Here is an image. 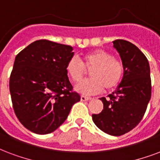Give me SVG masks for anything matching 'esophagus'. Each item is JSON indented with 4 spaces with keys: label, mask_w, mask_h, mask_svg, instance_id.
I'll list each match as a JSON object with an SVG mask.
<instances>
[{
    "label": "esophagus",
    "mask_w": 160,
    "mask_h": 160,
    "mask_svg": "<svg viewBox=\"0 0 160 160\" xmlns=\"http://www.w3.org/2000/svg\"><path fill=\"white\" fill-rule=\"evenodd\" d=\"M90 98H91L90 97H87V96H84V95L81 96V100H82V101H88V100H89Z\"/></svg>",
    "instance_id": "34e87169"
}]
</instances>
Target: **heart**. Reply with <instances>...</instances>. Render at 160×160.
<instances>
[{
	"label": "heart",
	"mask_w": 160,
	"mask_h": 160,
	"mask_svg": "<svg viewBox=\"0 0 160 160\" xmlns=\"http://www.w3.org/2000/svg\"><path fill=\"white\" fill-rule=\"evenodd\" d=\"M86 69L91 70V78L76 86V90L83 94L99 93L104 88L105 90L113 89L118 86L124 74V65L121 60L100 49L83 55L82 62L73 56L69 59L66 66L67 74L75 82L83 78Z\"/></svg>",
	"instance_id": "1"
}]
</instances>
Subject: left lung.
I'll list each match as a JSON object with an SVG mask.
<instances>
[{
  "instance_id": "1",
  "label": "left lung",
  "mask_w": 160,
  "mask_h": 160,
  "mask_svg": "<svg viewBox=\"0 0 160 160\" xmlns=\"http://www.w3.org/2000/svg\"><path fill=\"white\" fill-rule=\"evenodd\" d=\"M124 65V74L116 90L100 99L104 109L93 114L94 124L111 136H121L132 130L143 117L151 98L148 61L136 45L124 39L113 41Z\"/></svg>"
}]
</instances>
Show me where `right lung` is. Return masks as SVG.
I'll list each match as a JSON object with an SVG mask.
<instances>
[{"label": "right lung", "mask_w": 160, "mask_h": 160, "mask_svg": "<svg viewBox=\"0 0 160 160\" xmlns=\"http://www.w3.org/2000/svg\"><path fill=\"white\" fill-rule=\"evenodd\" d=\"M72 47L40 39L17 55L9 88L17 117L37 134L56 131L80 101L66 72Z\"/></svg>", "instance_id": "1"}]
</instances>
